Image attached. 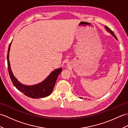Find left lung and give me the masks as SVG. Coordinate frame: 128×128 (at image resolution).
I'll return each instance as SVG.
<instances>
[{"label": "left lung", "mask_w": 128, "mask_h": 128, "mask_svg": "<svg viewBox=\"0 0 128 128\" xmlns=\"http://www.w3.org/2000/svg\"><path fill=\"white\" fill-rule=\"evenodd\" d=\"M105 28H106V29L107 30V31L108 32H110V33L111 34H112V36H113L114 37L116 40H117V38H116V35L114 34V32H113L112 30H110L109 28H108L107 26H105ZM80 98H81V97H80Z\"/></svg>", "instance_id": "1"}]
</instances>
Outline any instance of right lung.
Returning a JSON list of instances; mask_svg holds the SVG:
<instances>
[{"mask_svg": "<svg viewBox=\"0 0 128 128\" xmlns=\"http://www.w3.org/2000/svg\"><path fill=\"white\" fill-rule=\"evenodd\" d=\"M12 42V41L10 43L9 48H8L7 62L8 72H9L10 78L13 85L20 92H22L24 94L28 97L32 98H43L48 96L53 91L57 78H58V75L60 74V72L62 71V68L54 70L42 82L36 84V85L31 86L23 85V84L19 82L17 78L14 76L10 68L9 57Z\"/></svg>", "mask_w": 128, "mask_h": 128, "instance_id": "right-lung-1", "label": "right lung"}]
</instances>
